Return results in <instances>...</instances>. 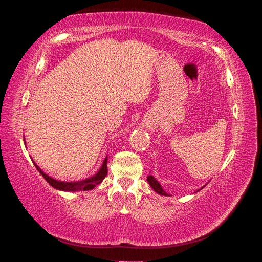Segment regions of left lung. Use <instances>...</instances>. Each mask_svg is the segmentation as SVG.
Returning a JSON list of instances; mask_svg holds the SVG:
<instances>
[{
    "label": "left lung",
    "instance_id": "1",
    "mask_svg": "<svg viewBox=\"0 0 262 262\" xmlns=\"http://www.w3.org/2000/svg\"><path fill=\"white\" fill-rule=\"evenodd\" d=\"M147 181H148L149 186L154 189L155 192H157L158 194H162V195H168V194L166 193V192L164 191V190H163L162 186L160 185V182H158L152 175H148V176H147Z\"/></svg>",
    "mask_w": 262,
    "mask_h": 262
}]
</instances>
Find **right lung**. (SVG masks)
I'll return each instance as SVG.
<instances>
[{"mask_svg": "<svg viewBox=\"0 0 262 262\" xmlns=\"http://www.w3.org/2000/svg\"><path fill=\"white\" fill-rule=\"evenodd\" d=\"M107 160L108 157L106 156L104 163L101 165V168L99 169V171L96 173V175L89 178V179H85L83 181H73V182H67V181H59V180H55L51 177H49L48 175H46V173L38 167L37 164L34 163L35 167L38 169V171L41 173L42 177L49 182V185L52 186L54 189H58V190H63V191H86V190H92L97 185H99L100 182L102 181L107 175L108 169H107Z\"/></svg>", "mask_w": 262, "mask_h": 262, "instance_id": "right-lung-1", "label": "right lung"}]
</instances>
